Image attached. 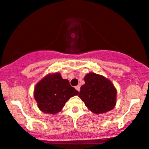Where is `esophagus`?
Returning a JSON list of instances; mask_svg holds the SVG:
<instances>
[{
    "instance_id": "34e87169",
    "label": "esophagus",
    "mask_w": 149,
    "mask_h": 149,
    "mask_svg": "<svg viewBox=\"0 0 149 149\" xmlns=\"http://www.w3.org/2000/svg\"><path fill=\"white\" fill-rule=\"evenodd\" d=\"M75 88L76 89V90H78V92H80V85H77L76 87H75Z\"/></svg>"
}]
</instances>
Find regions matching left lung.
Segmentation results:
<instances>
[{"label":"left lung","mask_w":149,"mask_h":149,"mask_svg":"<svg viewBox=\"0 0 149 149\" xmlns=\"http://www.w3.org/2000/svg\"><path fill=\"white\" fill-rule=\"evenodd\" d=\"M79 97L94 114L112 110L116 103V89L112 82L101 75L89 73L84 78Z\"/></svg>","instance_id":"obj_1"}]
</instances>
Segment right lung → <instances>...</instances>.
Returning a JSON list of instances; mask_svg holds the SVG:
<instances>
[{
    "instance_id": "right-lung-1",
    "label": "right lung",
    "mask_w": 149,
    "mask_h": 149,
    "mask_svg": "<svg viewBox=\"0 0 149 149\" xmlns=\"http://www.w3.org/2000/svg\"><path fill=\"white\" fill-rule=\"evenodd\" d=\"M78 94L60 73H48L37 82L34 90V97L39 109L50 114L60 112L69 98Z\"/></svg>"
}]
</instances>
